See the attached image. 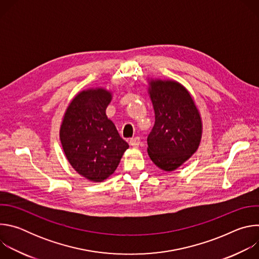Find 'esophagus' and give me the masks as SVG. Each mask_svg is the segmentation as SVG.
<instances>
[{"mask_svg": "<svg viewBox=\"0 0 259 259\" xmlns=\"http://www.w3.org/2000/svg\"><path fill=\"white\" fill-rule=\"evenodd\" d=\"M130 145L132 147H138L140 145V138L139 137H134V138H131L130 141H129Z\"/></svg>", "mask_w": 259, "mask_h": 259, "instance_id": "esophagus-1", "label": "esophagus"}]
</instances>
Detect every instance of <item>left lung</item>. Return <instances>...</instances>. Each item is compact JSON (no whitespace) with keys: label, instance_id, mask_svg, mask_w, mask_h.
Wrapping results in <instances>:
<instances>
[{"label":"left lung","instance_id":"left-lung-1","mask_svg":"<svg viewBox=\"0 0 259 259\" xmlns=\"http://www.w3.org/2000/svg\"><path fill=\"white\" fill-rule=\"evenodd\" d=\"M149 93L156 121L147 136V153L160 169L173 171L198 150L203 127L199 109L176 81L151 80Z\"/></svg>","mask_w":259,"mask_h":259}]
</instances>
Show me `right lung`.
<instances>
[{
	"instance_id": "right-lung-1",
	"label": "right lung",
	"mask_w": 259,
	"mask_h": 259,
	"mask_svg": "<svg viewBox=\"0 0 259 259\" xmlns=\"http://www.w3.org/2000/svg\"><path fill=\"white\" fill-rule=\"evenodd\" d=\"M112 93L103 88L87 89L68 104L59 137L71 167L93 182H101L117 169L128 143L120 137L105 109Z\"/></svg>"
}]
</instances>
